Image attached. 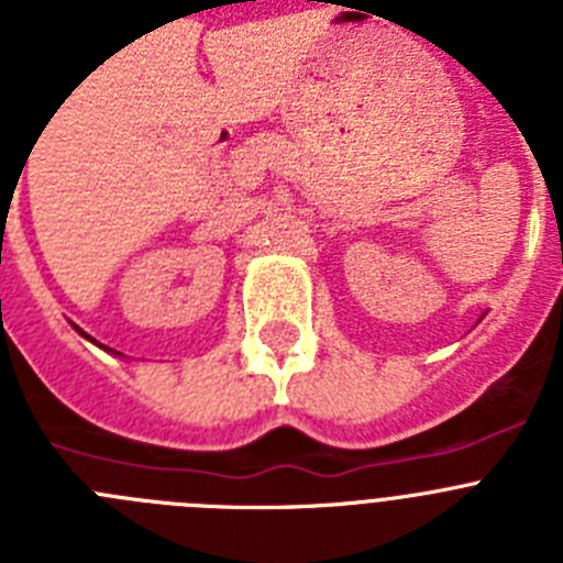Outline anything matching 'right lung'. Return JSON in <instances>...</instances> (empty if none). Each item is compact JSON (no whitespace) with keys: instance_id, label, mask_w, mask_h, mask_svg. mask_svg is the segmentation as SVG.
I'll list each match as a JSON object with an SVG mask.
<instances>
[{"instance_id":"add662e5","label":"right lung","mask_w":563,"mask_h":563,"mask_svg":"<svg viewBox=\"0 0 563 563\" xmlns=\"http://www.w3.org/2000/svg\"><path fill=\"white\" fill-rule=\"evenodd\" d=\"M76 330H78V327H76ZM78 332H81V330H78ZM81 335H84V332H81Z\"/></svg>"}]
</instances>
